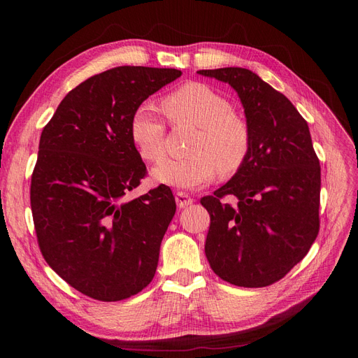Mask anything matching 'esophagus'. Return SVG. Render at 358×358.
<instances>
[{
    "instance_id": "1",
    "label": "esophagus",
    "mask_w": 358,
    "mask_h": 358,
    "mask_svg": "<svg viewBox=\"0 0 358 358\" xmlns=\"http://www.w3.org/2000/svg\"><path fill=\"white\" fill-rule=\"evenodd\" d=\"M175 199H176V203H178L179 208H185V206H189V204H192V201H194L192 197H189L188 194L182 192V191H178V192L175 194Z\"/></svg>"
}]
</instances>
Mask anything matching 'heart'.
Here are the masks:
<instances>
[{"mask_svg":"<svg viewBox=\"0 0 358 358\" xmlns=\"http://www.w3.org/2000/svg\"><path fill=\"white\" fill-rule=\"evenodd\" d=\"M161 112L173 128H196L187 145L188 157L164 161L154 169V178L161 183L196 189L208 185L216 173L233 176L251 154V125L209 85L189 82L179 86L161 100ZM129 136L145 161L155 164L166 157L167 128L152 107H137L129 121Z\"/></svg>","mask_w":358,"mask_h":358,"instance_id":"obj_1","label":"heart"}]
</instances>
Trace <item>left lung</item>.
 I'll list each match as a JSON object with an SVG mask.
<instances>
[{
    "instance_id": "left-lung-1",
    "label": "left lung",
    "mask_w": 358,
    "mask_h": 358,
    "mask_svg": "<svg viewBox=\"0 0 358 358\" xmlns=\"http://www.w3.org/2000/svg\"><path fill=\"white\" fill-rule=\"evenodd\" d=\"M197 73L233 86L252 129L242 169L200 200L210 215L206 257L213 272L233 285H272L305 258L320 231L321 166L308 122L251 70Z\"/></svg>"
}]
</instances>
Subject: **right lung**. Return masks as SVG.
Returning <instances> with one entry per match:
<instances>
[{
	"label": "right lung",
	"instance_id": "1",
	"mask_svg": "<svg viewBox=\"0 0 358 358\" xmlns=\"http://www.w3.org/2000/svg\"><path fill=\"white\" fill-rule=\"evenodd\" d=\"M180 74L133 66L95 74L64 96L41 131L29 191L38 248L69 285L94 300L128 299L155 276L176 203L162 183L125 199L148 175L129 121Z\"/></svg>",
	"mask_w": 358,
	"mask_h": 358
}]
</instances>
